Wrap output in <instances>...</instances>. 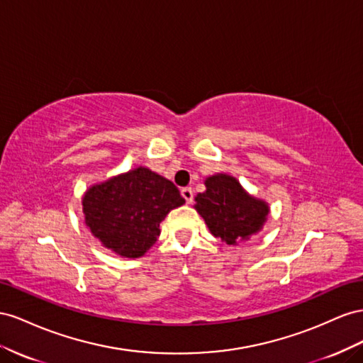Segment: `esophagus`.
<instances>
[{
    "label": "esophagus",
    "mask_w": 363,
    "mask_h": 363,
    "mask_svg": "<svg viewBox=\"0 0 363 363\" xmlns=\"http://www.w3.org/2000/svg\"><path fill=\"white\" fill-rule=\"evenodd\" d=\"M181 194H182V198L185 199V202H187V203L193 202V190L190 187L181 189Z\"/></svg>",
    "instance_id": "1"
}]
</instances>
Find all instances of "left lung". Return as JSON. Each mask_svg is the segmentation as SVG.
<instances>
[{
	"instance_id": "left-lung-1",
	"label": "left lung",
	"mask_w": 363,
	"mask_h": 363,
	"mask_svg": "<svg viewBox=\"0 0 363 363\" xmlns=\"http://www.w3.org/2000/svg\"><path fill=\"white\" fill-rule=\"evenodd\" d=\"M205 185L206 190L196 196L194 208L214 237L226 245H239L262 230L269 206L247 194L235 178L214 174Z\"/></svg>"
}]
</instances>
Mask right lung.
<instances>
[{
	"label": "right lung",
	"instance_id": "1",
	"mask_svg": "<svg viewBox=\"0 0 363 363\" xmlns=\"http://www.w3.org/2000/svg\"><path fill=\"white\" fill-rule=\"evenodd\" d=\"M82 203L85 223L103 246L137 258L157 242L160 223L185 199L172 181L138 167L91 187Z\"/></svg>",
	"mask_w": 363,
	"mask_h": 363
}]
</instances>
